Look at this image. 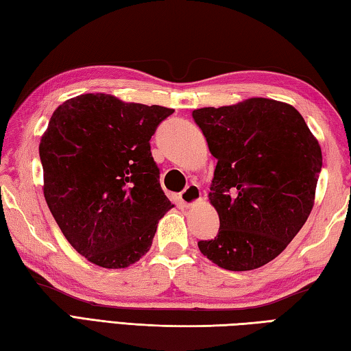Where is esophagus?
<instances>
[{
    "instance_id": "1",
    "label": "esophagus",
    "mask_w": 351,
    "mask_h": 351,
    "mask_svg": "<svg viewBox=\"0 0 351 351\" xmlns=\"http://www.w3.org/2000/svg\"><path fill=\"white\" fill-rule=\"evenodd\" d=\"M200 188L195 186V184H189V186L183 191V193L178 195V200H180L182 204H184V206H191V204L197 203L198 200H200Z\"/></svg>"
}]
</instances>
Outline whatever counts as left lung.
I'll use <instances>...</instances> for the list:
<instances>
[{"label": "left lung", "mask_w": 351, "mask_h": 351, "mask_svg": "<svg viewBox=\"0 0 351 351\" xmlns=\"http://www.w3.org/2000/svg\"><path fill=\"white\" fill-rule=\"evenodd\" d=\"M217 158L209 200L220 218L200 252L226 270L258 269L300 232L315 202L321 147L292 105L252 97L193 111Z\"/></svg>", "instance_id": "8db88e82"}]
</instances>
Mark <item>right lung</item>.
I'll return each mask as SVG.
<instances>
[{
	"instance_id": "obj_1",
	"label": "right lung",
	"mask_w": 351,
	"mask_h": 351,
	"mask_svg": "<svg viewBox=\"0 0 351 351\" xmlns=\"http://www.w3.org/2000/svg\"><path fill=\"white\" fill-rule=\"evenodd\" d=\"M173 113L88 93L51 114L39 143L44 197L64 237L90 263L123 269L138 261L174 206L160 188L149 145Z\"/></svg>"
}]
</instances>
